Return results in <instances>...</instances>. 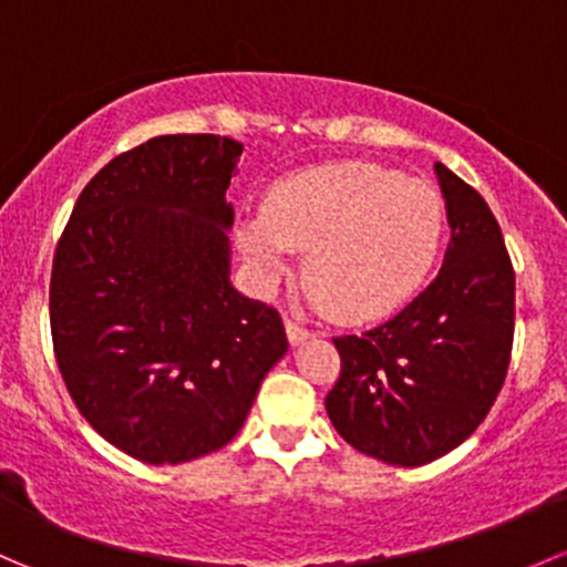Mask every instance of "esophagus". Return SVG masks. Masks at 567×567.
Instances as JSON below:
<instances>
[{"instance_id": "esophagus-1", "label": "esophagus", "mask_w": 567, "mask_h": 567, "mask_svg": "<svg viewBox=\"0 0 567 567\" xmlns=\"http://www.w3.org/2000/svg\"><path fill=\"white\" fill-rule=\"evenodd\" d=\"M285 331H288V340H290V346H299V342L310 340V337H312V331L307 329V326L296 323V320H288V323H285Z\"/></svg>"}]
</instances>
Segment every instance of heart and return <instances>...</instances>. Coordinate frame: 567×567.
Returning <instances> with one entry per match:
<instances>
[{"instance_id": "1", "label": "heart", "mask_w": 567, "mask_h": 567, "mask_svg": "<svg viewBox=\"0 0 567 567\" xmlns=\"http://www.w3.org/2000/svg\"><path fill=\"white\" fill-rule=\"evenodd\" d=\"M444 208L436 188L379 164H329L279 181L266 214L238 225L262 279L307 251L305 285L331 318L362 323L400 310L436 262Z\"/></svg>"}]
</instances>
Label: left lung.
<instances>
[{
  "instance_id": "8db88e82",
  "label": "left lung",
  "mask_w": 567,
  "mask_h": 567,
  "mask_svg": "<svg viewBox=\"0 0 567 567\" xmlns=\"http://www.w3.org/2000/svg\"><path fill=\"white\" fill-rule=\"evenodd\" d=\"M450 238L439 277L386 323L334 337L331 425L359 453L422 466L466 442L505 384L516 274L485 199L436 164Z\"/></svg>"
}]
</instances>
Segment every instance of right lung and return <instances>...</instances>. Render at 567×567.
<instances>
[{
	"label": "right lung",
	"instance_id": "right-lung-1",
	"mask_svg": "<svg viewBox=\"0 0 567 567\" xmlns=\"http://www.w3.org/2000/svg\"><path fill=\"white\" fill-rule=\"evenodd\" d=\"M241 153L230 136H153L84 186L56 241V368L84 420L136 461L225 447L288 351L279 312L230 285L225 192Z\"/></svg>",
	"mask_w": 567,
	"mask_h": 567
}]
</instances>
